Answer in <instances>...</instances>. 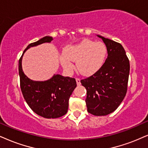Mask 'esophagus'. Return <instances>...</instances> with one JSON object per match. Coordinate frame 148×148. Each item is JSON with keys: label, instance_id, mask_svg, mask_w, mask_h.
I'll return each instance as SVG.
<instances>
[{"label": "esophagus", "instance_id": "34e87169", "mask_svg": "<svg viewBox=\"0 0 148 148\" xmlns=\"http://www.w3.org/2000/svg\"><path fill=\"white\" fill-rule=\"evenodd\" d=\"M76 82H77V84L78 86H79L80 84H81V82H80V79H79V78H76Z\"/></svg>", "mask_w": 148, "mask_h": 148}]
</instances>
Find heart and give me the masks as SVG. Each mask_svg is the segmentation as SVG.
Masks as SVG:
<instances>
[{
    "mask_svg": "<svg viewBox=\"0 0 148 148\" xmlns=\"http://www.w3.org/2000/svg\"><path fill=\"white\" fill-rule=\"evenodd\" d=\"M107 47L103 42L84 40L75 45L66 47L60 56L62 66L71 72L76 62L77 71L83 75H91L103 66L107 57Z\"/></svg>",
    "mask_w": 148,
    "mask_h": 148,
    "instance_id": "b5f03b06",
    "label": "heart"
}]
</instances>
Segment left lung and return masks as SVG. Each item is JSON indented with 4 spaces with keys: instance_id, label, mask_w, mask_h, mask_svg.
<instances>
[{
    "instance_id": "8db88e82",
    "label": "left lung",
    "mask_w": 148,
    "mask_h": 148,
    "mask_svg": "<svg viewBox=\"0 0 148 148\" xmlns=\"http://www.w3.org/2000/svg\"><path fill=\"white\" fill-rule=\"evenodd\" d=\"M97 36L106 45L108 57L97 72L80 82L86 89L88 112L105 116L114 112L126 95L130 62L121 44Z\"/></svg>"
}]
</instances>
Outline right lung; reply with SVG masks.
Instances as JSON below:
<instances>
[{"label": "right lung", "instance_id": "1", "mask_svg": "<svg viewBox=\"0 0 148 148\" xmlns=\"http://www.w3.org/2000/svg\"><path fill=\"white\" fill-rule=\"evenodd\" d=\"M53 40L52 37L45 36L37 42L29 44L18 62L20 84L24 99L34 112L47 119L58 118L66 114L68 111L69 98L77 86L75 79L54 75L47 81H33L24 74L22 58L24 53L30 47L51 42Z\"/></svg>", "mask_w": 148, "mask_h": 148}]
</instances>
